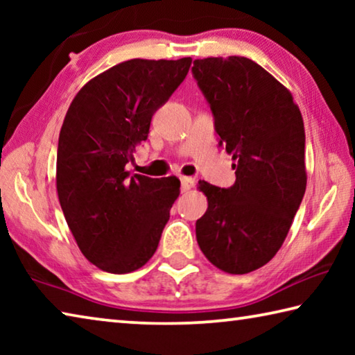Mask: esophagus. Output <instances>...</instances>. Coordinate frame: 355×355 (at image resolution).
I'll return each instance as SVG.
<instances>
[{
	"label": "esophagus",
	"mask_w": 355,
	"mask_h": 355,
	"mask_svg": "<svg viewBox=\"0 0 355 355\" xmlns=\"http://www.w3.org/2000/svg\"><path fill=\"white\" fill-rule=\"evenodd\" d=\"M180 180H182V191L183 192L189 191L192 186H194V180H192L191 177H182Z\"/></svg>",
	"instance_id": "esophagus-1"
}]
</instances>
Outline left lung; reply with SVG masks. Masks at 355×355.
Here are the masks:
<instances>
[{
	"mask_svg": "<svg viewBox=\"0 0 355 355\" xmlns=\"http://www.w3.org/2000/svg\"><path fill=\"white\" fill-rule=\"evenodd\" d=\"M192 73L236 173L228 189L197 184L208 200L196 222L197 243L220 271L248 274L277 254L305 194L302 114L284 84L252 59H196Z\"/></svg>",
	"mask_w": 355,
	"mask_h": 355,
	"instance_id": "1",
	"label": "left lung"
}]
</instances>
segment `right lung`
Here are the masks:
<instances>
[{"instance_id":"1","label":"right lung","mask_w":355,"mask_h":355,"mask_svg":"<svg viewBox=\"0 0 355 355\" xmlns=\"http://www.w3.org/2000/svg\"><path fill=\"white\" fill-rule=\"evenodd\" d=\"M191 62H120L84 84L65 114L58 144V197L78 248L101 271L133 272L158 248L180 180L130 175L125 166Z\"/></svg>"}]
</instances>
